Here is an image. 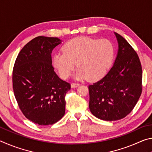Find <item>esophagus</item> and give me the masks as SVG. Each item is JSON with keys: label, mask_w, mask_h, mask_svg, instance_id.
I'll list each match as a JSON object with an SVG mask.
<instances>
[{"label": "esophagus", "mask_w": 152, "mask_h": 152, "mask_svg": "<svg viewBox=\"0 0 152 152\" xmlns=\"http://www.w3.org/2000/svg\"><path fill=\"white\" fill-rule=\"evenodd\" d=\"M79 86H80V84H78V83H72L71 84L72 88H76V87H78Z\"/></svg>", "instance_id": "esophagus-1"}]
</instances>
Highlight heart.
I'll return each mask as SVG.
<instances>
[{
    "mask_svg": "<svg viewBox=\"0 0 152 152\" xmlns=\"http://www.w3.org/2000/svg\"><path fill=\"white\" fill-rule=\"evenodd\" d=\"M62 52L53 56V66L63 79L70 76L75 67L76 79L87 78L96 80L102 78L111 66L115 58V48L108 39H98L79 37L67 42L61 48Z\"/></svg>",
    "mask_w": 152,
    "mask_h": 152,
    "instance_id": "obj_1",
    "label": "heart"
}]
</instances>
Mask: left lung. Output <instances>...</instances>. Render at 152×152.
Segmentation results:
<instances>
[{
    "label": "left lung",
    "mask_w": 152,
    "mask_h": 152,
    "mask_svg": "<svg viewBox=\"0 0 152 152\" xmlns=\"http://www.w3.org/2000/svg\"><path fill=\"white\" fill-rule=\"evenodd\" d=\"M115 35L119 48L114 64L103 78L88 86L92 114L109 121L129 114L142 91V69L138 55L121 35Z\"/></svg>",
    "instance_id": "8db88e82"
}]
</instances>
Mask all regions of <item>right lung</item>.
Wrapping results in <instances>:
<instances>
[{"instance_id": "1", "label": "right lung", "mask_w": 152, "mask_h": 152, "mask_svg": "<svg viewBox=\"0 0 152 152\" xmlns=\"http://www.w3.org/2000/svg\"><path fill=\"white\" fill-rule=\"evenodd\" d=\"M61 41L39 36L25 45L12 71V88L25 117L39 125L54 124L65 114L70 83L59 78L51 62V52Z\"/></svg>"}]
</instances>
